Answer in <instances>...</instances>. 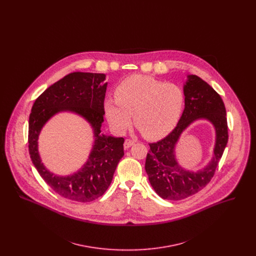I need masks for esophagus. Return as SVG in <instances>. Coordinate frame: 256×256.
<instances>
[{
	"label": "esophagus",
	"mask_w": 256,
	"mask_h": 256,
	"mask_svg": "<svg viewBox=\"0 0 256 256\" xmlns=\"http://www.w3.org/2000/svg\"><path fill=\"white\" fill-rule=\"evenodd\" d=\"M134 143H135L134 140H132V139H126V141H124V148L126 150V148H130V146H132Z\"/></svg>",
	"instance_id": "esophagus-1"
}]
</instances>
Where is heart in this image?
Returning <instances> with one entry per match:
<instances>
[{
    "instance_id": "b5f03b06",
    "label": "heart",
    "mask_w": 256,
    "mask_h": 256,
    "mask_svg": "<svg viewBox=\"0 0 256 256\" xmlns=\"http://www.w3.org/2000/svg\"><path fill=\"white\" fill-rule=\"evenodd\" d=\"M185 102L182 89L174 84L150 76L134 74L115 90V100L104 102L110 126L124 132L134 124L148 139H158L174 130L178 122Z\"/></svg>"
}]
</instances>
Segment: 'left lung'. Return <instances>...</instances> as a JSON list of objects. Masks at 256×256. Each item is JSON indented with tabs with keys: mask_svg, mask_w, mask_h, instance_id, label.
Returning a JSON list of instances; mask_svg holds the SVG:
<instances>
[{
	"mask_svg": "<svg viewBox=\"0 0 256 256\" xmlns=\"http://www.w3.org/2000/svg\"><path fill=\"white\" fill-rule=\"evenodd\" d=\"M183 92L185 108L180 121L165 138L150 144L145 164L150 185L168 200H180L204 189L213 178L228 140L226 111L219 94L196 74L187 76ZM200 118L209 120L216 128L214 156L200 170H185L178 164L174 150L182 132Z\"/></svg>",
	"mask_w": 256,
	"mask_h": 256,
	"instance_id": "obj_1",
	"label": "left lung"
}]
</instances>
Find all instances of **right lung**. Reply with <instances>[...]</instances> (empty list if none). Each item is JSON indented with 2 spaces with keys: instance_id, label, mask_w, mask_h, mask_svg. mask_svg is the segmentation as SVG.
<instances>
[{
  "instance_id": "obj_1",
  "label": "right lung",
  "mask_w": 256,
  "mask_h": 256,
  "mask_svg": "<svg viewBox=\"0 0 256 256\" xmlns=\"http://www.w3.org/2000/svg\"><path fill=\"white\" fill-rule=\"evenodd\" d=\"M104 74L74 72L47 88L32 106L28 120V152L37 172L61 196L80 202L96 200L108 190L114 172L124 156V138L100 134L108 82ZM62 110L73 112L90 124L94 144L86 164L73 175L60 177L42 164L38 136L44 124Z\"/></svg>"
}]
</instances>
